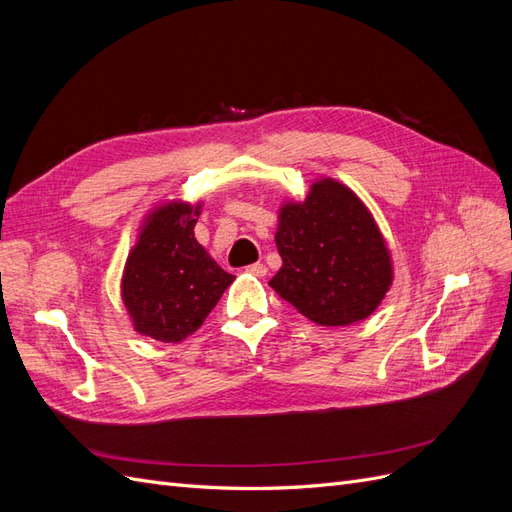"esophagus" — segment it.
<instances>
[{
	"mask_svg": "<svg viewBox=\"0 0 512 512\" xmlns=\"http://www.w3.org/2000/svg\"><path fill=\"white\" fill-rule=\"evenodd\" d=\"M245 271H247V273H252V275H256V277H265V275H267V267L262 265V262H254V265L245 267Z\"/></svg>",
	"mask_w": 512,
	"mask_h": 512,
	"instance_id": "34e87169",
	"label": "esophagus"
}]
</instances>
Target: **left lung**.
Wrapping results in <instances>:
<instances>
[{
	"instance_id": "left-lung-1",
	"label": "left lung",
	"mask_w": 512,
	"mask_h": 512,
	"mask_svg": "<svg viewBox=\"0 0 512 512\" xmlns=\"http://www.w3.org/2000/svg\"><path fill=\"white\" fill-rule=\"evenodd\" d=\"M275 243L284 265L269 286L322 327L365 320L391 286V256L374 218L333 179L280 211Z\"/></svg>"
}]
</instances>
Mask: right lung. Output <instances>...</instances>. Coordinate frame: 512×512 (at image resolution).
I'll return each instance as SVG.
<instances>
[{"label":"right lung","instance_id":"1","mask_svg":"<svg viewBox=\"0 0 512 512\" xmlns=\"http://www.w3.org/2000/svg\"><path fill=\"white\" fill-rule=\"evenodd\" d=\"M200 205L153 211L123 271L121 297L134 329L158 342H181L205 322L235 275L194 239Z\"/></svg>","mask_w":512,"mask_h":512}]
</instances>
